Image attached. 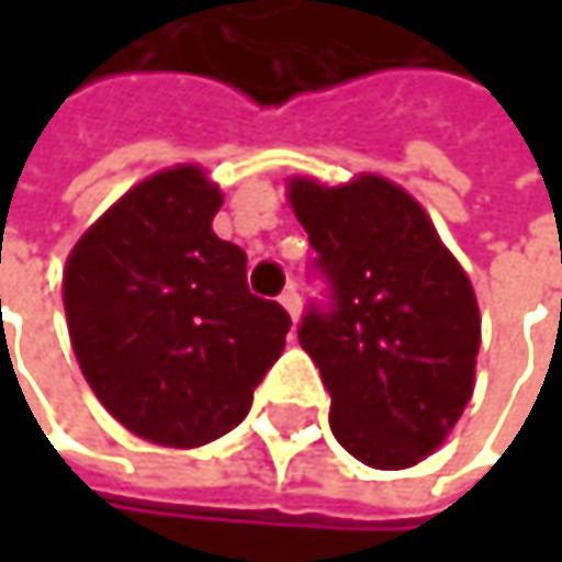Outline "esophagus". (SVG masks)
I'll list each match as a JSON object with an SVG mask.
<instances>
[{"label":"esophagus","instance_id":"34e87169","mask_svg":"<svg viewBox=\"0 0 562 562\" xmlns=\"http://www.w3.org/2000/svg\"><path fill=\"white\" fill-rule=\"evenodd\" d=\"M280 302H282V308H285L292 318H299V312H302V295H299V289H295V285H285V289H282Z\"/></svg>","mask_w":562,"mask_h":562}]
</instances>
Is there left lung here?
<instances>
[{
  "label": "left lung",
  "instance_id": "8db88e82",
  "mask_svg": "<svg viewBox=\"0 0 562 562\" xmlns=\"http://www.w3.org/2000/svg\"><path fill=\"white\" fill-rule=\"evenodd\" d=\"M289 201L328 282V305H308L299 345L331 393V432L371 469H409L442 446L475 387L472 282L387 178L338 188L292 178Z\"/></svg>",
  "mask_w": 562,
  "mask_h": 562
}]
</instances>
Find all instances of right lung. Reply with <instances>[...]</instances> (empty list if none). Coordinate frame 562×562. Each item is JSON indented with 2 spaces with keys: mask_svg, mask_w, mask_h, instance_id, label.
Returning <instances> with one entry per match:
<instances>
[{
  "mask_svg": "<svg viewBox=\"0 0 562 562\" xmlns=\"http://www.w3.org/2000/svg\"><path fill=\"white\" fill-rule=\"evenodd\" d=\"M198 166L126 191L70 250L64 312L97 400L136 436L194 449L231 432L289 331L280 302L247 289V254L211 221Z\"/></svg>",
  "mask_w": 562,
  "mask_h": 562,
  "instance_id": "add662e5",
  "label": "right lung"
}]
</instances>
